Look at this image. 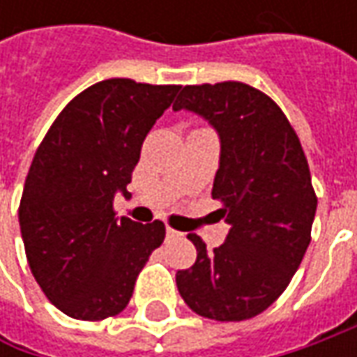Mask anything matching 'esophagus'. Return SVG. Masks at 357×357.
Here are the masks:
<instances>
[{"mask_svg": "<svg viewBox=\"0 0 357 357\" xmlns=\"http://www.w3.org/2000/svg\"><path fill=\"white\" fill-rule=\"evenodd\" d=\"M167 236H169V238H174V236H181V232H178V230H174V228L167 227Z\"/></svg>", "mask_w": 357, "mask_h": 357, "instance_id": "34e87169", "label": "esophagus"}]
</instances>
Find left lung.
<instances>
[{
    "mask_svg": "<svg viewBox=\"0 0 357 357\" xmlns=\"http://www.w3.org/2000/svg\"><path fill=\"white\" fill-rule=\"evenodd\" d=\"M204 117L220 137L213 199L230 225L225 244L176 272L186 306L218 322L258 316L286 290L310 240L318 199L290 121L266 93L240 81L186 85L172 105Z\"/></svg>",
    "mask_w": 357,
    "mask_h": 357,
    "instance_id": "obj_1",
    "label": "left lung"
}]
</instances>
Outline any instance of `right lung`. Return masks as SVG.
<instances>
[{
    "label": "right lung",
    "instance_id": "obj_1",
    "mask_svg": "<svg viewBox=\"0 0 357 357\" xmlns=\"http://www.w3.org/2000/svg\"><path fill=\"white\" fill-rule=\"evenodd\" d=\"M181 85L107 79L65 105L35 151L20 202L31 274L63 314L99 322L127 308L165 225L117 218L144 137Z\"/></svg>",
    "mask_w": 357,
    "mask_h": 357
}]
</instances>
